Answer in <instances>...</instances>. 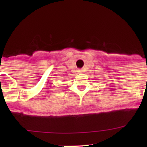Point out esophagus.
<instances>
[{
    "label": "esophagus",
    "mask_w": 147,
    "mask_h": 147,
    "mask_svg": "<svg viewBox=\"0 0 147 147\" xmlns=\"http://www.w3.org/2000/svg\"><path fill=\"white\" fill-rule=\"evenodd\" d=\"M82 71L81 70V69H79V70H78V73H82Z\"/></svg>",
    "instance_id": "obj_1"
}]
</instances>
